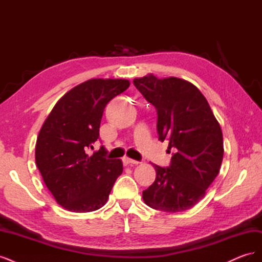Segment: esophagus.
Instances as JSON below:
<instances>
[{
	"instance_id": "obj_1",
	"label": "esophagus",
	"mask_w": 262,
	"mask_h": 262,
	"mask_svg": "<svg viewBox=\"0 0 262 262\" xmlns=\"http://www.w3.org/2000/svg\"><path fill=\"white\" fill-rule=\"evenodd\" d=\"M123 163H124L125 165H138V164H139L138 161L131 160V158H129V157H124V158H123Z\"/></svg>"
}]
</instances>
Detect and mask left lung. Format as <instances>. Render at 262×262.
<instances>
[{"instance_id":"1","label":"left lung","mask_w":262,"mask_h":262,"mask_svg":"<svg viewBox=\"0 0 262 262\" xmlns=\"http://www.w3.org/2000/svg\"><path fill=\"white\" fill-rule=\"evenodd\" d=\"M133 84L157 110L158 140L175 148L168 167L154 164L155 181L143 191L149 208L164 212L191 209L203 199L223 161V134L208 100L193 84L148 74Z\"/></svg>"}]
</instances>
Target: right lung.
I'll use <instances>...</instances> for the list:
<instances>
[{
    "label": "right lung",
    "mask_w": 262,
    "mask_h": 262,
    "mask_svg": "<svg viewBox=\"0 0 262 262\" xmlns=\"http://www.w3.org/2000/svg\"><path fill=\"white\" fill-rule=\"evenodd\" d=\"M130 86L128 80L92 78L62 96L39 131L35 158L45 185L61 207L84 213L106 204L121 175V160L106 158L101 146L86 150L99 138L104 109Z\"/></svg>",
    "instance_id": "1"
}]
</instances>
